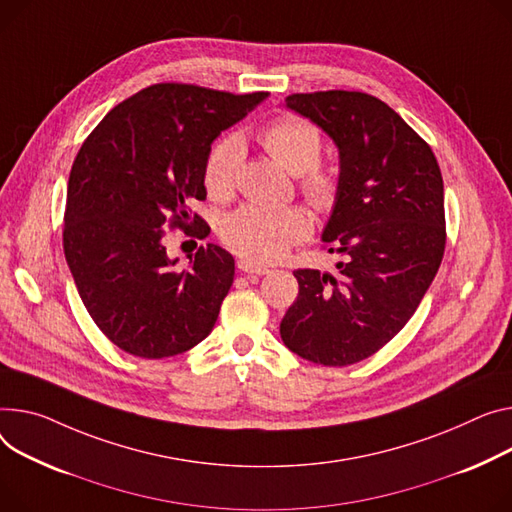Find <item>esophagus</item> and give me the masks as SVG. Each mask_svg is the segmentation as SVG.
Returning <instances> with one entry per match:
<instances>
[{"instance_id":"obj_1","label":"esophagus","mask_w":512,"mask_h":512,"mask_svg":"<svg viewBox=\"0 0 512 512\" xmlns=\"http://www.w3.org/2000/svg\"><path fill=\"white\" fill-rule=\"evenodd\" d=\"M238 269L245 271V274H257V276H263V274H267V271H269V267L257 265V263L249 261V259H241V261H238Z\"/></svg>"}]
</instances>
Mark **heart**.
Instances as JSON below:
<instances>
[{"mask_svg": "<svg viewBox=\"0 0 512 512\" xmlns=\"http://www.w3.org/2000/svg\"><path fill=\"white\" fill-rule=\"evenodd\" d=\"M259 140L267 154L288 173L300 175L304 195L317 208L331 206L337 193V179L331 170L317 166L321 133L315 125L298 117H282L269 123ZM238 164H241V142L236 138H224L210 150L203 164V185L212 199L222 201L232 195ZM309 232L311 220L304 210L294 206L267 208L257 203H245L226 216L220 228L224 245L253 263L282 259Z\"/></svg>", "mask_w": 512, "mask_h": 512, "instance_id": "1", "label": "heart"}]
</instances>
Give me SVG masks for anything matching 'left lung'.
Returning <instances> with one entry per match:
<instances>
[{"mask_svg": "<svg viewBox=\"0 0 512 512\" xmlns=\"http://www.w3.org/2000/svg\"><path fill=\"white\" fill-rule=\"evenodd\" d=\"M284 107L335 144L339 177L321 241L346 261L337 274L298 269L280 323L300 358L348 366L412 319L445 253V189L430 146L383 100L364 92L292 94Z\"/></svg>", "mask_w": 512, "mask_h": 512, "instance_id": "8db88e82", "label": "left lung"}]
</instances>
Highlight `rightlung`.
<instances>
[{
  "label": "right lung",
  "instance_id": "1",
  "mask_svg": "<svg viewBox=\"0 0 512 512\" xmlns=\"http://www.w3.org/2000/svg\"><path fill=\"white\" fill-rule=\"evenodd\" d=\"M267 96L154 84L82 144L67 181L63 251L86 311L123 352L168 358L212 333L234 259L208 243L179 269L164 230L189 228L193 199H206L203 164L214 140ZM208 232L203 222L197 236Z\"/></svg>",
  "mask_w": 512,
  "mask_h": 512
}]
</instances>
